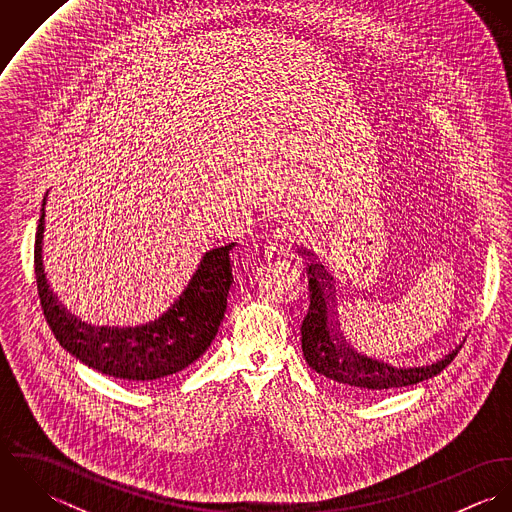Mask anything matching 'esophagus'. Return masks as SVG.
Wrapping results in <instances>:
<instances>
[{
  "mask_svg": "<svg viewBox=\"0 0 512 512\" xmlns=\"http://www.w3.org/2000/svg\"><path fill=\"white\" fill-rule=\"evenodd\" d=\"M297 240V232L293 230L292 226H282V228H276L274 234L270 236V246L282 254H288L292 250L293 244Z\"/></svg>",
  "mask_w": 512,
  "mask_h": 512,
  "instance_id": "esophagus-1",
  "label": "esophagus"
}]
</instances>
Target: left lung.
<instances>
[{
	"instance_id": "obj_1",
	"label": "left lung",
	"mask_w": 512,
	"mask_h": 512,
	"mask_svg": "<svg viewBox=\"0 0 512 512\" xmlns=\"http://www.w3.org/2000/svg\"><path fill=\"white\" fill-rule=\"evenodd\" d=\"M299 254L313 256L307 250H299ZM307 278L311 303L301 323V349L307 365L333 382L351 388L357 394H378L428 380L455 359L459 347L434 365L414 368H396L357 353L331 319V315L337 313L333 309V286L329 284L333 278L319 262L307 266Z\"/></svg>"
}]
</instances>
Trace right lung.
<instances>
[{"label":"right lung","mask_w":512,"mask_h":512,"mask_svg":"<svg viewBox=\"0 0 512 512\" xmlns=\"http://www.w3.org/2000/svg\"><path fill=\"white\" fill-rule=\"evenodd\" d=\"M45 201L35 234V280L43 315L80 363L128 382H151L193 365L213 343L232 280L230 250H209L187 288L157 319L138 327H92L67 311L49 288L43 268Z\"/></svg>","instance_id":"right-lung-1"}]
</instances>
